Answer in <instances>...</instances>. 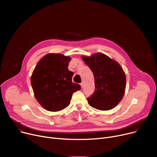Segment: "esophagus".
Returning <instances> with one entry per match:
<instances>
[{"label": "esophagus", "mask_w": 157, "mask_h": 157, "mask_svg": "<svg viewBox=\"0 0 157 157\" xmlns=\"http://www.w3.org/2000/svg\"><path fill=\"white\" fill-rule=\"evenodd\" d=\"M80 85H81V88H83V87L84 86V82H82V83H81Z\"/></svg>", "instance_id": "obj_1"}]
</instances>
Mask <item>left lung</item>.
Here are the masks:
<instances>
[{"instance_id":"1","label":"left lung","mask_w":157,"mask_h":157,"mask_svg":"<svg viewBox=\"0 0 157 157\" xmlns=\"http://www.w3.org/2000/svg\"><path fill=\"white\" fill-rule=\"evenodd\" d=\"M92 71L95 90L87 100L90 106L102 111L110 110L121 101L126 87V77L120 65L103 53L83 56Z\"/></svg>"}]
</instances>
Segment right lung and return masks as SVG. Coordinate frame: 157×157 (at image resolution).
Wrapping results in <instances>:
<instances>
[{
	"label": "right lung",
	"instance_id": "right-lung-1",
	"mask_svg": "<svg viewBox=\"0 0 157 157\" xmlns=\"http://www.w3.org/2000/svg\"><path fill=\"white\" fill-rule=\"evenodd\" d=\"M71 59L61 54L49 53L41 59L33 71L31 85L37 101L49 111L67 108L72 94L81 89L72 83L73 72L68 69Z\"/></svg>",
	"mask_w": 157,
	"mask_h": 157
}]
</instances>
